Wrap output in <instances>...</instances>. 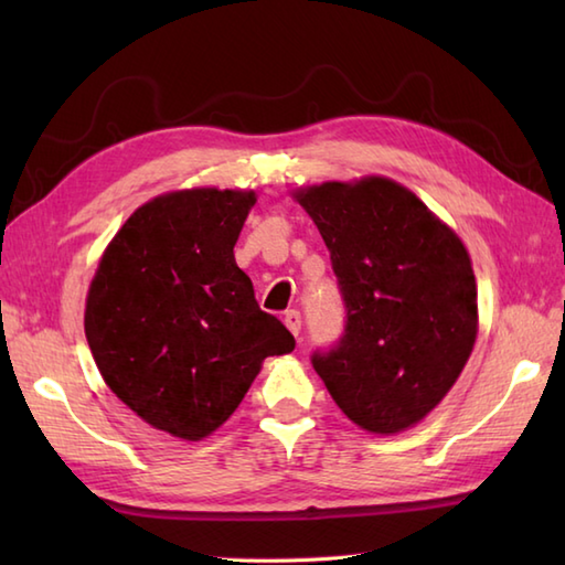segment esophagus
Returning a JSON list of instances; mask_svg holds the SVG:
<instances>
[{
    "label": "esophagus",
    "mask_w": 565,
    "mask_h": 565,
    "mask_svg": "<svg viewBox=\"0 0 565 565\" xmlns=\"http://www.w3.org/2000/svg\"><path fill=\"white\" fill-rule=\"evenodd\" d=\"M301 313H298V310H286L284 313V326L289 328L296 338H298V332H301Z\"/></svg>",
    "instance_id": "34e87169"
}]
</instances>
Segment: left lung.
<instances>
[{
	"instance_id": "8db88e82",
	"label": "left lung",
	"mask_w": 565,
	"mask_h": 565,
	"mask_svg": "<svg viewBox=\"0 0 565 565\" xmlns=\"http://www.w3.org/2000/svg\"><path fill=\"white\" fill-rule=\"evenodd\" d=\"M330 249L344 332L310 362L340 411L369 431L419 423L473 350L478 294L461 239L383 177L296 194Z\"/></svg>"
}]
</instances>
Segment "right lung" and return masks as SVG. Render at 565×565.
<instances>
[{"instance_id":"obj_1","label":"right lung","mask_w":565,"mask_h":565,"mask_svg":"<svg viewBox=\"0 0 565 565\" xmlns=\"http://www.w3.org/2000/svg\"><path fill=\"white\" fill-rule=\"evenodd\" d=\"M252 191L152 199L116 233L89 286L84 332L102 376L148 425L196 441L296 340L259 308L233 247Z\"/></svg>"}]
</instances>
